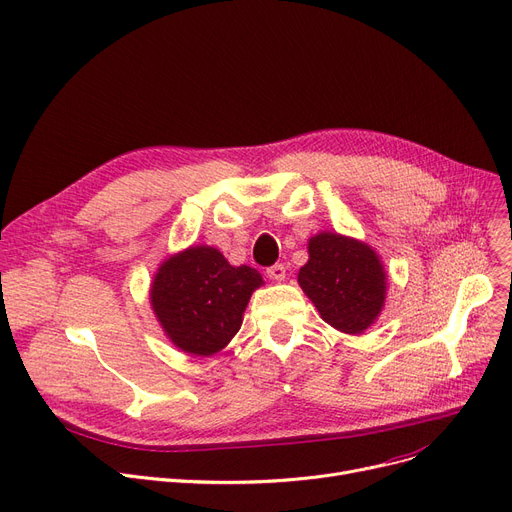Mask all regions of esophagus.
I'll list each match as a JSON object with an SVG mask.
<instances>
[{
	"label": "esophagus",
	"mask_w": 512,
	"mask_h": 512,
	"mask_svg": "<svg viewBox=\"0 0 512 512\" xmlns=\"http://www.w3.org/2000/svg\"><path fill=\"white\" fill-rule=\"evenodd\" d=\"M266 275H268V279H273V281H283L285 279V266L279 264V262L273 264V266H268Z\"/></svg>",
	"instance_id": "esophagus-1"
}]
</instances>
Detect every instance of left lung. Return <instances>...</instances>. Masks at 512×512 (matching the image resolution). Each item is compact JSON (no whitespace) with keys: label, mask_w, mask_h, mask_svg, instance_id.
<instances>
[{"label":"left lung","mask_w":512,"mask_h":512,"mask_svg":"<svg viewBox=\"0 0 512 512\" xmlns=\"http://www.w3.org/2000/svg\"><path fill=\"white\" fill-rule=\"evenodd\" d=\"M297 281L320 316L343 333L359 335L384 306L386 275L376 252L337 233H318Z\"/></svg>","instance_id":"1"}]
</instances>
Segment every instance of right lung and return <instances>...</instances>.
Returning a JSON list of instances; mask_svg holds the SVG:
<instances>
[{
    "label": "right lung",
    "instance_id": "1",
    "mask_svg": "<svg viewBox=\"0 0 512 512\" xmlns=\"http://www.w3.org/2000/svg\"><path fill=\"white\" fill-rule=\"evenodd\" d=\"M260 285L256 268L231 266L219 250L198 246L163 262L150 302L179 349L213 355L235 337L250 295Z\"/></svg>",
    "mask_w": 512,
    "mask_h": 512
}]
</instances>
